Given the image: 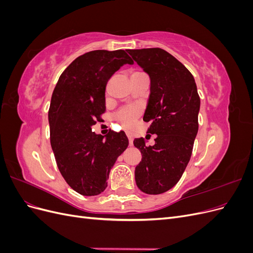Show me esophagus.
<instances>
[{"label":"esophagus","mask_w":253,"mask_h":253,"mask_svg":"<svg viewBox=\"0 0 253 253\" xmlns=\"http://www.w3.org/2000/svg\"><path fill=\"white\" fill-rule=\"evenodd\" d=\"M126 136H127V139H128L129 147H132V145H133V137H132L131 134H126Z\"/></svg>","instance_id":"34e87169"}]
</instances>
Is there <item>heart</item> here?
I'll list each match as a JSON object with an SVG mask.
<instances>
[{
  "label": "heart",
  "instance_id": "obj_1",
  "mask_svg": "<svg viewBox=\"0 0 253 253\" xmlns=\"http://www.w3.org/2000/svg\"><path fill=\"white\" fill-rule=\"evenodd\" d=\"M138 74H141V73L134 72L132 76L138 75ZM138 116H139V111L137 109H124L115 115V119L119 122V125L122 127L128 129L134 126L135 121L137 118H138Z\"/></svg>",
  "mask_w": 253,
  "mask_h": 253
}]
</instances>
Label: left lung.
<instances>
[{
    "label": "left lung",
    "instance_id": "left-lung-1",
    "mask_svg": "<svg viewBox=\"0 0 253 253\" xmlns=\"http://www.w3.org/2000/svg\"><path fill=\"white\" fill-rule=\"evenodd\" d=\"M126 51L150 77L143 121L151 122L148 133L157 135L150 147L143 138L134 140L142 155L135 168L136 185L147 194H162L178 182L192 154L201 99L192 74L171 53L162 48Z\"/></svg>",
    "mask_w": 253,
    "mask_h": 253
}]
</instances>
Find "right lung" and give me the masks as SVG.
Here are the masks:
<instances>
[{
    "label": "right lung",
    "mask_w": 253,
    "mask_h": 253,
    "mask_svg": "<svg viewBox=\"0 0 253 253\" xmlns=\"http://www.w3.org/2000/svg\"><path fill=\"white\" fill-rule=\"evenodd\" d=\"M133 60L122 50H93L75 59L61 74L50 100V144L58 169L73 190L100 194L109 174L127 148L124 132H91L105 111V87L112 76Z\"/></svg>",
    "instance_id": "add662e5"
}]
</instances>
